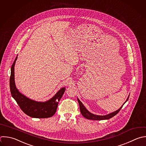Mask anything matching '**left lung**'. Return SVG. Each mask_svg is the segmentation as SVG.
Returning <instances> with one entry per match:
<instances>
[{"label": "left lung", "mask_w": 146, "mask_h": 146, "mask_svg": "<svg viewBox=\"0 0 146 146\" xmlns=\"http://www.w3.org/2000/svg\"><path fill=\"white\" fill-rule=\"evenodd\" d=\"M129 95H128L127 100H125V102L124 103V104H125V103L128 100V98H129ZM78 101L79 102V107H80V112L82 113V115L86 119H90V120H107V119H109L112 117H113L115 115H116L120 110V109L122 108L123 106L124 105V104L122 105V106L119 108V109H118L117 110L112 112L110 113H108L107 115H95L94 113H92L91 112H90L89 111H88L87 110V108L84 106V105L83 104V103L80 101V100L78 98Z\"/></svg>", "instance_id": "obj_1"}]
</instances>
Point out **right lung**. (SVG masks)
Returning a JSON list of instances; mask_svg holds the SVG:
<instances>
[{"mask_svg":"<svg viewBox=\"0 0 146 146\" xmlns=\"http://www.w3.org/2000/svg\"><path fill=\"white\" fill-rule=\"evenodd\" d=\"M17 56L11 68L10 87L13 98L16 100L21 110L28 116L34 118H47L52 116L56 112L58 103L66 90V87L60 88L50 99L46 102H38L31 99L17 88L15 83L14 67L17 60Z\"/></svg>","mask_w":146,"mask_h":146,"instance_id":"add662e5","label":"right lung"}]
</instances>
